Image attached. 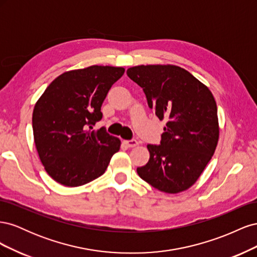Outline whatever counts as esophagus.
<instances>
[{
    "label": "esophagus",
    "mask_w": 257,
    "mask_h": 257,
    "mask_svg": "<svg viewBox=\"0 0 257 257\" xmlns=\"http://www.w3.org/2000/svg\"><path fill=\"white\" fill-rule=\"evenodd\" d=\"M123 144L128 148H134V147L138 146V142H136V141H124Z\"/></svg>",
    "instance_id": "esophagus-1"
}]
</instances>
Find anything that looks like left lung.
I'll use <instances>...</instances> for the list:
<instances>
[{"instance_id":"8db88e82","label":"left lung","mask_w":257,"mask_h":257,"mask_svg":"<svg viewBox=\"0 0 257 257\" xmlns=\"http://www.w3.org/2000/svg\"><path fill=\"white\" fill-rule=\"evenodd\" d=\"M126 73L143 88L158 118L167 119L161 145L147 146L150 159L137 168L138 176L161 192L186 191L203 174L219 142L213 94L177 65H138Z\"/></svg>"}]
</instances>
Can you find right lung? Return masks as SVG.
I'll return each instance as SVG.
<instances>
[{"label": "right lung", "mask_w": 257, "mask_h": 257, "mask_svg": "<svg viewBox=\"0 0 257 257\" xmlns=\"http://www.w3.org/2000/svg\"><path fill=\"white\" fill-rule=\"evenodd\" d=\"M124 67L92 65L58 76L36 102L33 135L38 157L47 174L65 186H80L102 176L119 138L104 127L93 130L102 119L100 107Z\"/></svg>", "instance_id": "1"}]
</instances>
